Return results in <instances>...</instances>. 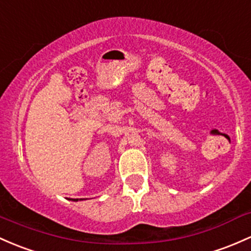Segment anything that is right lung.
<instances>
[{
  "mask_svg": "<svg viewBox=\"0 0 251 251\" xmlns=\"http://www.w3.org/2000/svg\"><path fill=\"white\" fill-rule=\"evenodd\" d=\"M73 200H74V201H77V199H73Z\"/></svg>",
  "mask_w": 251,
  "mask_h": 251,
  "instance_id": "add662e5",
  "label": "right lung"
}]
</instances>
